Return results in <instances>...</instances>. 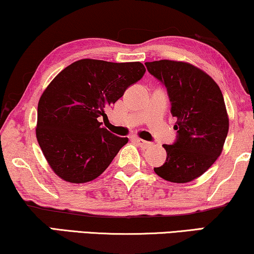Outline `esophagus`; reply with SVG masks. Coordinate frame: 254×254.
Returning a JSON list of instances; mask_svg holds the SVG:
<instances>
[{"label":"esophagus","mask_w":254,"mask_h":254,"mask_svg":"<svg viewBox=\"0 0 254 254\" xmlns=\"http://www.w3.org/2000/svg\"><path fill=\"white\" fill-rule=\"evenodd\" d=\"M134 141L136 142V143L140 145L141 148H148V147H150V145H151L150 142L143 141V140H141V138H134Z\"/></svg>","instance_id":"34e87169"}]
</instances>
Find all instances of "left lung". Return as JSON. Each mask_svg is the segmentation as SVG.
Wrapping results in <instances>:
<instances>
[{"label":"left lung","mask_w":254,"mask_h":254,"mask_svg":"<svg viewBox=\"0 0 254 254\" xmlns=\"http://www.w3.org/2000/svg\"><path fill=\"white\" fill-rule=\"evenodd\" d=\"M148 71L165 85L177 140L163 144L166 161L154 168L171 183H189L203 175L221 155L229 130L223 95L216 82L195 65L182 61L145 62Z\"/></svg>","instance_id":"8db88e82"}]
</instances>
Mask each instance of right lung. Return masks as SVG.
Returning a JSON list of instances; mask_svg holds the SVG:
<instances>
[{
  "label": "right lung",
  "instance_id": "1",
  "mask_svg": "<svg viewBox=\"0 0 254 254\" xmlns=\"http://www.w3.org/2000/svg\"><path fill=\"white\" fill-rule=\"evenodd\" d=\"M141 62L82 59L55 76L38 103L36 135L52 170L72 184L88 183L107 169L125 144L98 118L140 81Z\"/></svg>",
  "mask_w": 254,
  "mask_h": 254
}]
</instances>
